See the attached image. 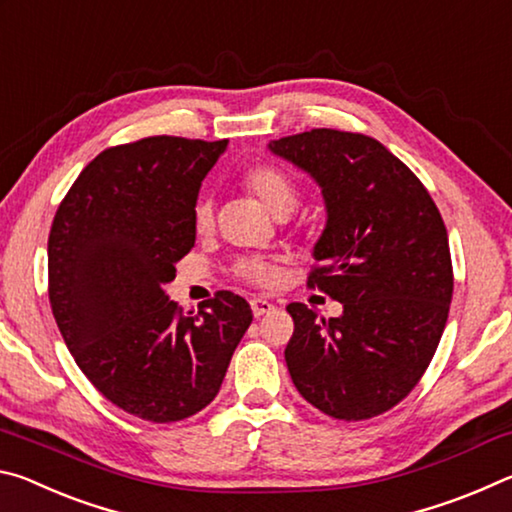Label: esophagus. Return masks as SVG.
Instances as JSON below:
<instances>
[{"instance_id":"34e87169","label":"esophagus","mask_w":512,"mask_h":512,"mask_svg":"<svg viewBox=\"0 0 512 512\" xmlns=\"http://www.w3.org/2000/svg\"><path fill=\"white\" fill-rule=\"evenodd\" d=\"M250 309H253L255 318H259V316H264V314H271V311L275 309V305H273L271 300H266V298H253V300H250Z\"/></svg>"}]
</instances>
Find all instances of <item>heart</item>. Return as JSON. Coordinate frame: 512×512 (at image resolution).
Masks as SVG:
<instances>
[{"mask_svg": "<svg viewBox=\"0 0 512 512\" xmlns=\"http://www.w3.org/2000/svg\"><path fill=\"white\" fill-rule=\"evenodd\" d=\"M244 185L250 194H253L259 203H262L268 212L275 216L289 214L298 201V189L293 178L287 171L273 164H255L244 173ZM214 223L212 203L207 198H201L194 207V228L198 232H207ZM235 273L241 280H248L253 284H273L277 271L275 264L268 262L264 257H246L237 262Z\"/></svg>", "mask_w": 512, "mask_h": 512, "instance_id": "obj_1", "label": "heart"}]
</instances>
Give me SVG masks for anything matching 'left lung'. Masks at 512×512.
Returning <instances> with one entry per match:
<instances>
[{"label":"left lung","instance_id":"obj_1","mask_svg":"<svg viewBox=\"0 0 512 512\" xmlns=\"http://www.w3.org/2000/svg\"><path fill=\"white\" fill-rule=\"evenodd\" d=\"M268 149L323 189L327 225L307 287L343 305L329 320L302 302L287 307L291 379L329 418H375L418 386L443 336L454 291L443 216L420 178L368 135L314 128Z\"/></svg>","mask_w":512,"mask_h":512}]
</instances>
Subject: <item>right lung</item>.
I'll return each instance as SVG.
<instances>
[{"instance_id":"right-lung-1","label":"right lung","mask_w":512,"mask_h":512,"mask_svg":"<svg viewBox=\"0 0 512 512\" xmlns=\"http://www.w3.org/2000/svg\"><path fill=\"white\" fill-rule=\"evenodd\" d=\"M228 140L155 135L110 146L60 201L49 232V302L76 366L121 411L178 422L219 393L253 323L216 291L198 314L164 293L194 248V207Z\"/></svg>"}]
</instances>
